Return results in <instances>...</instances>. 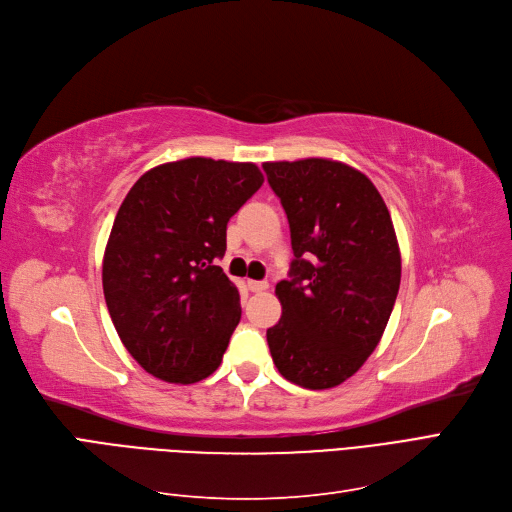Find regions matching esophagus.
I'll use <instances>...</instances> for the list:
<instances>
[{
  "mask_svg": "<svg viewBox=\"0 0 512 512\" xmlns=\"http://www.w3.org/2000/svg\"><path fill=\"white\" fill-rule=\"evenodd\" d=\"M246 287H249L253 293H263L270 289V282L268 280H249L246 282Z\"/></svg>",
  "mask_w": 512,
  "mask_h": 512,
  "instance_id": "obj_1",
  "label": "esophagus"
}]
</instances>
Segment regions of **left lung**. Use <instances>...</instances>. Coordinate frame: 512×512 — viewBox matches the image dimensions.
<instances>
[{
	"instance_id": "1",
	"label": "left lung",
	"mask_w": 512,
	"mask_h": 512,
	"mask_svg": "<svg viewBox=\"0 0 512 512\" xmlns=\"http://www.w3.org/2000/svg\"><path fill=\"white\" fill-rule=\"evenodd\" d=\"M263 170L291 227L289 280L268 329L274 365L310 390L339 386L380 344L401 285V251L375 185L344 162L306 158Z\"/></svg>"
}]
</instances>
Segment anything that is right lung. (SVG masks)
Listing matches in <instances>:
<instances>
[{
    "instance_id": "right-lung-1",
    "label": "right lung",
    "mask_w": 512,
    "mask_h": 512,
    "mask_svg": "<svg viewBox=\"0 0 512 512\" xmlns=\"http://www.w3.org/2000/svg\"><path fill=\"white\" fill-rule=\"evenodd\" d=\"M263 183L253 162L185 158L130 187L103 257V293L124 348L158 380L194 384L219 365L240 295L217 259L238 208Z\"/></svg>"
}]
</instances>
